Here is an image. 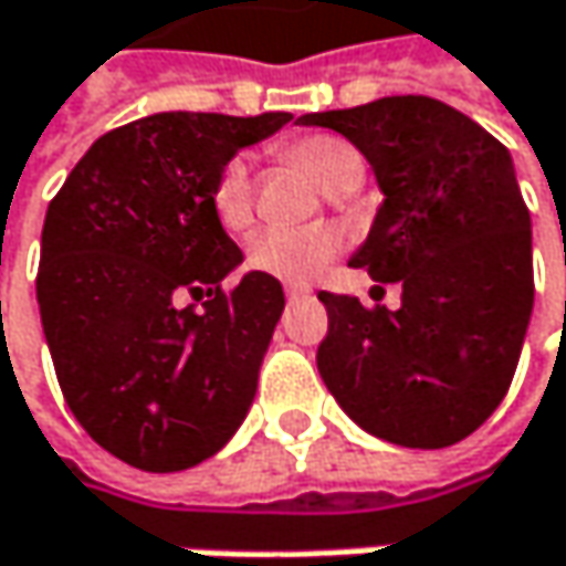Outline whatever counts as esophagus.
Listing matches in <instances>:
<instances>
[{
	"label": "esophagus",
	"instance_id": "esophagus-1",
	"mask_svg": "<svg viewBox=\"0 0 566 566\" xmlns=\"http://www.w3.org/2000/svg\"><path fill=\"white\" fill-rule=\"evenodd\" d=\"M307 294H311L307 284H287V287H284V297H287V301H297V297H307Z\"/></svg>",
	"mask_w": 566,
	"mask_h": 566
}]
</instances>
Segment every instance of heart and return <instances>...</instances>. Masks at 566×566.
Returning <instances> with one entry per match:
<instances>
[{"label":"heart","mask_w":566,"mask_h":566,"mask_svg":"<svg viewBox=\"0 0 566 566\" xmlns=\"http://www.w3.org/2000/svg\"><path fill=\"white\" fill-rule=\"evenodd\" d=\"M284 155L301 165L324 193H346L363 178L359 151L336 135H304L284 145ZM213 213L230 232L252 227V175L242 158L227 161L213 184ZM343 249V235L334 227H297V230L259 232L249 245V265L275 275L282 282H311L317 279Z\"/></svg>","instance_id":"1"}]
</instances>
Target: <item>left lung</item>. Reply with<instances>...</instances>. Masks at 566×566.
Wrapping results in <instances>:
<instances>
[{
	"instance_id": "left-lung-1",
	"label": "left lung",
	"mask_w": 566,
	"mask_h": 566,
	"mask_svg": "<svg viewBox=\"0 0 566 566\" xmlns=\"http://www.w3.org/2000/svg\"><path fill=\"white\" fill-rule=\"evenodd\" d=\"M301 126L349 138L373 165L382 207L349 259L373 297L321 291L331 327L317 369L373 437L437 450L470 437L512 386L535 307L532 217L509 148L431 96H382L307 113Z\"/></svg>"
}]
</instances>
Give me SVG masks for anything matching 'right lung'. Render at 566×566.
Instances as JSON below:
<instances>
[{
  "label": "right lung",
  "instance_id": "obj_1",
  "mask_svg": "<svg viewBox=\"0 0 566 566\" xmlns=\"http://www.w3.org/2000/svg\"><path fill=\"white\" fill-rule=\"evenodd\" d=\"M291 113H155L99 135L48 207L38 311L83 431L123 463L175 473L242 424L284 311L279 279L249 272L213 213L239 148ZM190 293L201 307L180 305Z\"/></svg>",
  "mask_w": 566,
  "mask_h": 566
}]
</instances>
